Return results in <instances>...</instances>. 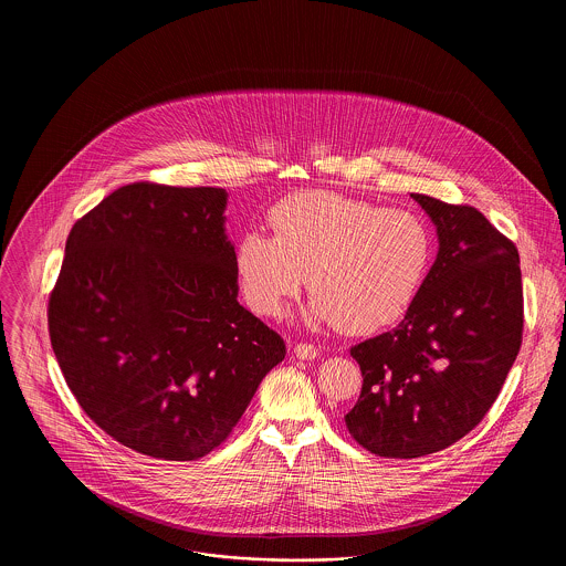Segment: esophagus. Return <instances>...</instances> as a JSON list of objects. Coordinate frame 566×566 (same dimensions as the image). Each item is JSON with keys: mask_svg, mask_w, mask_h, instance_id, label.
<instances>
[{"mask_svg": "<svg viewBox=\"0 0 566 566\" xmlns=\"http://www.w3.org/2000/svg\"><path fill=\"white\" fill-rule=\"evenodd\" d=\"M293 350H295L296 358H301V360H312V358H316L321 354V350L314 344H305V342L295 344Z\"/></svg>", "mask_w": 566, "mask_h": 566, "instance_id": "obj_1", "label": "esophagus"}]
</instances>
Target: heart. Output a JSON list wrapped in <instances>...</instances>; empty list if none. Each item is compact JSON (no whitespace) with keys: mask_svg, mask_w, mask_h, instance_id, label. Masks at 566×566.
Masks as SVG:
<instances>
[{"mask_svg":"<svg viewBox=\"0 0 566 566\" xmlns=\"http://www.w3.org/2000/svg\"><path fill=\"white\" fill-rule=\"evenodd\" d=\"M271 235L245 231L233 265L248 305L280 316L305 284L310 316L365 335L401 321L431 265L420 216L333 190L296 192L270 212Z\"/></svg>","mask_w":566,"mask_h":566,"instance_id":"heart-1","label":"heart"}]
</instances>
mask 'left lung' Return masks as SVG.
Wrapping results in <instances>:
<instances>
[{
    "instance_id": "1",
    "label": "left lung",
    "mask_w": 566,
    "mask_h": 566,
    "mask_svg": "<svg viewBox=\"0 0 566 566\" xmlns=\"http://www.w3.org/2000/svg\"><path fill=\"white\" fill-rule=\"evenodd\" d=\"M411 197L437 227V259L401 324L350 348L363 388L346 427L384 458L434 454L473 431L505 384L524 328L515 243L473 206Z\"/></svg>"
}]
</instances>
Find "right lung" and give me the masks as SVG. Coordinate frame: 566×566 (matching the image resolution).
Returning a JSON list of instances; mask_svg holds the SVG:
<instances>
[{
    "instance_id": "add662e5",
    "label": "right lung",
    "mask_w": 566,
    "mask_h": 566,
    "mask_svg": "<svg viewBox=\"0 0 566 566\" xmlns=\"http://www.w3.org/2000/svg\"><path fill=\"white\" fill-rule=\"evenodd\" d=\"M227 192L134 182L82 216L49 335L84 413L118 443L197 460L240 422L284 339L238 303Z\"/></svg>"
}]
</instances>
